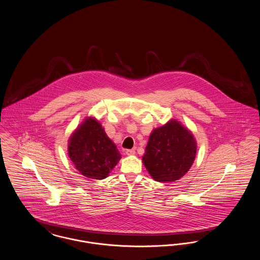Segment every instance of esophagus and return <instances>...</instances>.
<instances>
[{"mask_svg": "<svg viewBox=\"0 0 260 260\" xmlns=\"http://www.w3.org/2000/svg\"><path fill=\"white\" fill-rule=\"evenodd\" d=\"M125 154H126V155H129V156H131V155H135V154H136V150H135V149H126V150H125Z\"/></svg>", "mask_w": 260, "mask_h": 260, "instance_id": "1", "label": "esophagus"}]
</instances>
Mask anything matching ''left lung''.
Here are the masks:
<instances>
[{"instance_id":"obj_1","label":"left lung","mask_w":260,"mask_h":260,"mask_svg":"<svg viewBox=\"0 0 260 260\" xmlns=\"http://www.w3.org/2000/svg\"><path fill=\"white\" fill-rule=\"evenodd\" d=\"M196 151L197 143L191 132L171 120L152 132L142 161L156 181L172 182L190 170Z\"/></svg>"}]
</instances>
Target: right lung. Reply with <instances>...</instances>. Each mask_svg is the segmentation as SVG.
<instances>
[{
	"mask_svg": "<svg viewBox=\"0 0 260 260\" xmlns=\"http://www.w3.org/2000/svg\"><path fill=\"white\" fill-rule=\"evenodd\" d=\"M68 142V155L75 168L88 178L107 177L121 159L117 146L94 118H87Z\"/></svg>",
	"mask_w": 260,
	"mask_h": 260,
	"instance_id": "right-lung-1",
	"label": "right lung"
}]
</instances>
